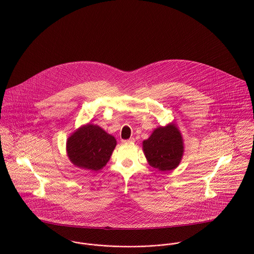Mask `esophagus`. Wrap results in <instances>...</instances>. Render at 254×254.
<instances>
[{
    "instance_id": "34e87169",
    "label": "esophagus",
    "mask_w": 254,
    "mask_h": 254,
    "mask_svg": "<svg viewBox=\"0 0 254 254\" xmlns=\"http://www.w3.org/2000/svg\"><path fill=\"white\" fill-rule=\"evenodd\" d=\"M134 142H135V139H134V138H130V139H128V140L123 141V143H134Z\"/></svg>"
}]
</instances>
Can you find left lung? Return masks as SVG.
<instances>
[{
	"label": "left lung",
	"instance_id": "1",
	"mask_svg": "<svg viewBox=\"0 0 254 254\" xmlns=\"http://www.w3.org/2000/svg\"><path fill=\"white\" fill-rule=\"evenodd\" d=\"M145 157L152 167L159 171L175 169L181 162L184 144L181 133L175 124L156 128L143 142Z\"/></svg>",
	"mask_w": 254,
	"mask_h": 254
}]
</instances>
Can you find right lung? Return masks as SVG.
<instances>
[{"label":"right lung","instance_id":"right-lung-1","mask_svg":"<svg viewBox=\"0 0 254 254\" xmlns=\"http://www.w3.org/2000/svg\"><path fill=\"white\" fill-rule=\"evenodd\" d=\"M116 145V140L101 127L87 124L76 130L67 139L66 150L77 167L99 171L106 164Z\"/></svg>","mask_w":254,"mask_h":254}]
</instances>
